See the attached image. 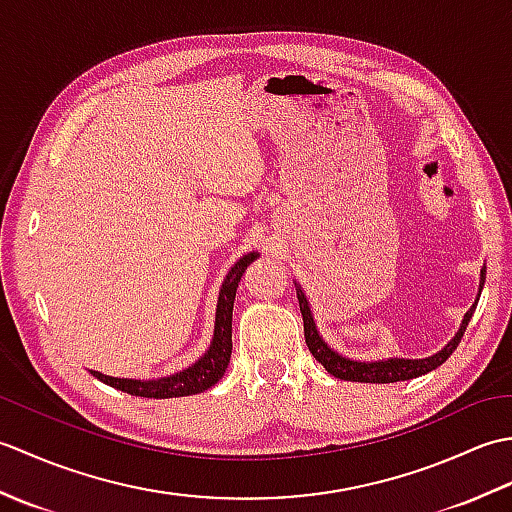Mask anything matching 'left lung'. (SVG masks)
<instances>
[{
	"label": "left lung",
	"mask_w": 512,
	"mask_h": 512,
	"mask_svg": "<svg viewBox=\"0 0 512 512\" xmlns=\"http://www.w3.org/2000/svg\"><path fill=\"white\" fill-rule=\"evenodd\" d=\"M484 279H486V268H482L480 292L484 286ZM297 299H299V308H301V317H303V336H306L308 350L325 369H328L332 376L341 378V380H352V383H398V380L416 378V376L431 372V369L440 367L453 354L455 347L460 345L462 336L466 332V325H469L473 312H475V306H477L475 303V306L464 314L460 332L455 334L451 343L444 347V350H440L438 354H433L429 358H418V361H413V358H389V361H378V363H358V361H350V358H345L341 354H336L334 350H330L328 345H325V341L317 332V325H314V319H312L310 308H308V299H306V295H303L299 286H297Z\"/></svg>",
	"instance_id": "left-lung-1"
}]
</instances>
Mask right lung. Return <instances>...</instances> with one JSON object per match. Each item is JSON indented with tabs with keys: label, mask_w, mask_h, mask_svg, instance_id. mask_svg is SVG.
<instances>
[{
	"label": "right lung",
	"mask_w": 512,
	"mask_h": 512,
	"mask_svg": "<svg viewBox=\"0 0 512 512\" xmlns=\"http://www.w3.org/2000/svg\"><path fill=\"white\" fill-rule=\"evenodd\" d=\"M257 255L250 253L244 255L239 262L231 268V273L226 275L220 299H217V314H215V334L213 343L198 363L182 369V372L158 378V380H129V378H112L101 372H92L105 385L116 387L121 391H127L132 396L140 398H178V396H191L200 394V391L213 387L226 372V365L231 361L233 352V301L239 279H242L246 266L253 262Z\"/></svg>",
	"instance_id": "obj_1"
}]
</instances>
